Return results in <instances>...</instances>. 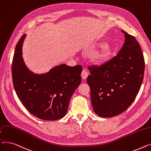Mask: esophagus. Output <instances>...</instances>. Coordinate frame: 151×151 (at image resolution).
Masks as SVG:
<instances>
[{
    "mask_svg": "<svg viewBox=\"0 0 151 151\" xmlns=\"http://www.w3.org/2000/svg\"><path fill=\"white\" fill-rule=\"evenodd\" d=\"M88 76V72L86 71V70L83 69L82 71V73H81V77L83 79H86L87 78Z\"/></svg>",
    "mask_w": 151,
    "mask_h": 151,
    "instance_id": "obj_1",
    "label": "esophagus"
}]
</instances>
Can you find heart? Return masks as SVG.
<instances>
[{
  "mask_svg": "<svg viewBox=\"0 0 151 151\" xmlns=\"http://www.w3.org/2000/svg\"><path fill=\"white\" fill-rule=\"evenodd\" d=\"M97 47H101L98 53L94 56V60L98 64H102L109 60L111 57L113 49L112 47L108 44H104L102 42L97 44Z\"/></svg>",
  "mask_w": 151,
  "mask_h": 151,
  "instance_id": "b5f03b06",
  "label": "heart"
}]
</instances>
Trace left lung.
Masks as SVG:
<instances>
[{"label":"left lung","instance_id":"left-lung-1","mask_svg":"<svg viewBox=\"0 0 151 151\" xmlns=\"http://www.w3.org/2000/svg\"><path fill=\"white\" fill-rule=\"evenodd\" d=\"M125 42L116 56L100 66H89L86 82L93 110L98 116L111 118L126 110L143 82L145 62L135 37L121 30Z\"/></svg>","mask_w":151,"mask_h":151}]
</instances>
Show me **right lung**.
<instances>
[{
    "label": "right lung",
    "instance_id": "right-lung-1",
    "mask_svg": "<svg viewBox=\"0 0 151 151\" xmlns=\"http://www.w3.org/2000/svg\"><path fill=\"white\" fill-rule=\"evenodd\" d=\"M23 35L15 48L12 78L15 91L25 109L36 117L54 121L65 116L70 97L81 83V65H61L38 75L26 68L22 57Z\"/></svg>",
    "mask_w": 151,
    "mask_h": 151
}]
</instances>
